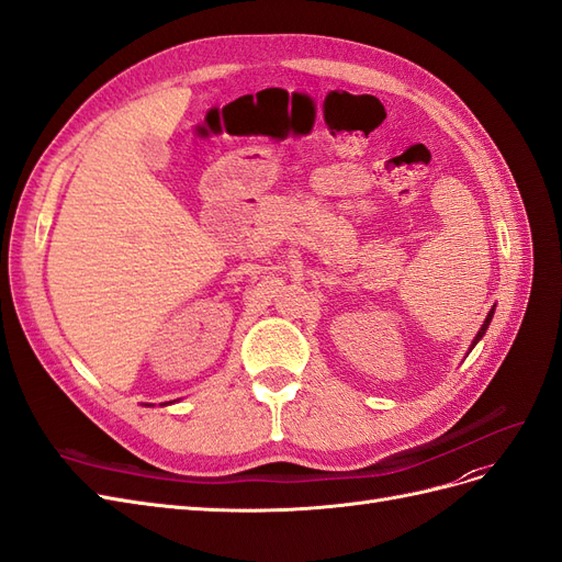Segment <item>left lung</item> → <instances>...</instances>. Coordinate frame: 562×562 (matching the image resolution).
<instances>
[{
    "label": "left lung",
    "instance_id": "obj_1",
    "mask_svg": "<svg viewBox=\"0 0 562 562\" xmlns=\"http://www.w3.org/2000/svg\"><path fill=\"white\" fill-rule=\"evenodd\" d=\"M492 315H494V308L487 313V317H485V323H483V327H480L477 329V334H475V339H473V344H471V348L469 350H473L475 348V344L480 341V339H483V336H485V331H487V327H490V323H492Z\"/></svg>",
    "mask_w": 562,
    "mask_h": 562
}]
</instances>
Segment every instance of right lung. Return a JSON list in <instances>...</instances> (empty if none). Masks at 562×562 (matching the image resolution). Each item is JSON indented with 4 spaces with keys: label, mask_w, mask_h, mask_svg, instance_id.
I'll use <instances>...</instances> for the list:
<instances>
[{
    "label": "right lung",
    "mask_w": 562,
    "mask_h": 562,
    "mask_svg": "<svg viewBox=\"0 0 562 562\" xmlns=\"http://www.w3.org/2000/svg\"><path fill=\"white\" fill-rule=\"evenodd\" d=\"M165 405H167V403H165Z\"/></svg>",
    "instance_id": "1"
}]
</instances>
